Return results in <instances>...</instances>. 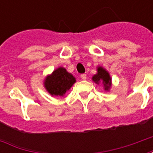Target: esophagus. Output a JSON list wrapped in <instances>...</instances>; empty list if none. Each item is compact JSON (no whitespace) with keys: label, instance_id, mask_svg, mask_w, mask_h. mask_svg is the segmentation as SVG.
Returning <instances> with one entry per match:
<instances>
[{"label":"esophagus","instance_id":"1","mask_svg":"<svg viewBox=\"0 0 153 153\" xmlns=\"http://www.w3.org/2000/svg\"><path fill=\"white\" fill-rule=\"evenodd\" d=\"M80 77H81V79L83 80H85L87 79V75L85 74H82L80 75Z\"/></svg>","mask_w":153,"mask_h":153}]
</instances>
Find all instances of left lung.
<instances>
[{"label":"left lung","mask_w":153,"mask_h":153,"mask_svg":"<svg viewBox=\"0 0 153 153\" xmlns=\"http://www.w3.org/2000/svg\"><path fill=\"white\" fill-rule=\"evenodd\" d=\"M97 73L93 76V81L97 84L102 82L104 86V89L109 91L111 87V78L110 76V74L102 66L97 67Z\"/></svg>","instance_id":"left-lung-1"}]
</instances>
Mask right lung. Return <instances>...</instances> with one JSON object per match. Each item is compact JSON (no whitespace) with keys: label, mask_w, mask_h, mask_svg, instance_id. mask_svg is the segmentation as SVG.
Returning <instances> with one entry per match:
<instances>
[{"label":"right lung","mask_w":153,"mask_h":153,"mask_svg":"<svg viewBox=\"0 0 153 153\" xmlns=\"http://www.w3.org/2000/svg\"><path fill=\"white\" fill-rule=\"evenodd\" d=\"M75 78L65 68L59 67L44 80V87L51 96L63 97L73 84Z\"/></svg>","instance_id":"obj_1"}]
</instances>
